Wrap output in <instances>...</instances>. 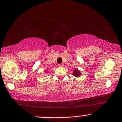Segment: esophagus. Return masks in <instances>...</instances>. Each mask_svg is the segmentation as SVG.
<instances>
[{
  "mask_svg": "<svg viewBox=\"0 0 122 122\" xmlns=\"http://www.w3.org/2000/svg\"><path fill=\"white\" fill-rule=\"evenodd\" d=\"M58 66H59V67H61V68L64 67V65H63V64H59V65H58Z\"/></svg>",
  "mask_w": 122,
  "mask_h": 122,
  "instance_id": "34e87169",
  "label": "esophagus"
}]
</instances>
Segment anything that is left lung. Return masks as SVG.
Instances as JSON below:
<instances>
[{
	"label": "left lung",
	"mask_w": 122,
	"mask_h": 122,
	"mask_svg": "<svg viewBox=\"0 0 122 122\" xmlns=\"http://www.w3.org/2000/svg\"><path fill=\"white\" fill-rule=\"evenodd\" d=\"M73 76H74L75 77H79L80 76H81V71H79V70H78L77 68H75L74 69V71H73V72L72 73Z\"/></svg>",
	"instance_id": "8db88e82"
}]
</instances>
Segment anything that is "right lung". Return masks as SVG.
<instances>
[{
  "label": "right lung",
  "instance_id": "1",
  "mask_svg": "<svg viewBox=\"0 0 122 122\" xmlns=\"http://www.w3.org/2000/svg\"><path fill=\"white\" fill-rule=\"evenodd\" d=\"M46 71H45V73H46Z\"/></svg>",
  "mask_w": 122,
  "mask_h": 122
}]
</instances>
